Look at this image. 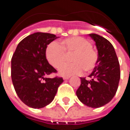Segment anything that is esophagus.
<instances>
[{
  "instance_id": "esophagus-1",
  "label": "esophagus",
  "mask_w": 130,
  "mask_h": 130,
  "mask_svg": "<svg viewBox=\"0 0 130 130\" xmlns=\"http://www.w3.org/2000/svg\"><path fill=\"white\" fill-rule=\"evenodd\" d=\"M69 76H63V80H68V79H69Z\"/></svg>"
}]
</instances>
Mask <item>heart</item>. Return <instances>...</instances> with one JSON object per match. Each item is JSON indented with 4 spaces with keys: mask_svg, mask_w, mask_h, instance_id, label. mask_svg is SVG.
Instances as JSON below:
<instances>
[{
    "mask_svg": "<svg viewBox=\"0 0 130 130\" xmlns=\"http://www.w3.org/2000/svg\"><path fill=\"white\" fill-rule=\"evenodd\" d=\"M70 57L72 64L62 66L59 69L61 75H80L83 72H90L96 67L98 61V53L92 48L88 40L80 36L70 37L64 39L61 46L57 42H52L46 48L45 55L49 63L54 68H59Z\"/></svg>",
    "mask_w": 130,
    "mask_h": 130,
    "instance_id": "heart-1",
    "label": "heart"
}]
</instances>
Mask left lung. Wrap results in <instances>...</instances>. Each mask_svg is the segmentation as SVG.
<instances>
[{"label":"left lung","instance_id":"obj_1","mask_svg":"<svg viewBox=\"0 0 130 130\" xmlns=\"http://www.w3.org/2000/svg\"><path fill=\"white\" fill-rule=\"evenodd\" d=\"M98 50V61L89 78L80 77L76 91L79 100L88 107H100L111 100L120 80V66L113 46L104 37L91 34Z\"/></svg>","mask_w":130,"mask_h":130}]
</instances>
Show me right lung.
I'll return each instance as SVG.
<instances>
[{
	"label": "right lung",
	"instance_id": "add662e5",
	"mask_svg": "<svg viewBox=\"0 0 130 130\" xmlns=\"http://www.w3.org/2000/svg\"><path fill=\"white\" fill-rule=\"evenodd\" d=\"M58 38L54 34L37 32L18 44L11 58V75L17 96L32 108H42L53 100L63 80L47 75L57 71L46 58V48Z\"/></svg>",
	"mask_w": 130,
	"mask_h": 130
}]
</instances>
